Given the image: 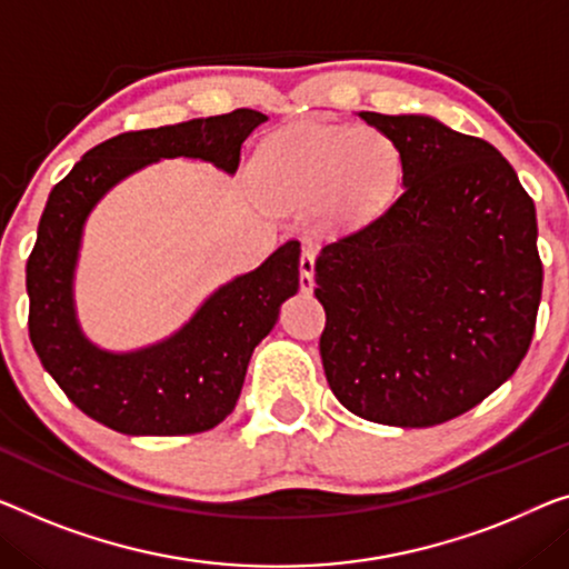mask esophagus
<instances>
[{"label": "esophagus", "mask_w": 569, "mask_h": 569, "mask_svg": "<svg viewBox=\"0 0 569 569\" xmlns=\"http://www.w3.org/2000/svg\"><path fill=\"white\" fill-rule=\"evenodd\" d=\"M313 262H317V250L309 244V248L301 250V260H299V270H301L299 286L303 293L313 291Z\"/></svg>", "instance_id": "obj_1"}]
</instances>
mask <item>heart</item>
<instances>
[{
    "instance_id": "1",
    "label": "heart",
    "mask_w": 569,
    "mask_h": 569,
    "mask_svg": "<svg viewBox=\"0 0 569 569\" xmlns=\"http://www.w3.org/2000/svg\"><path fill=\"white\" fill-rule=\"evenodd\" d=\"M401 150L376 127L296 122L256 152L258 186L273 207L307 209L355 227L380 214L401 183Z\"/></svg>"
}]
</instances>
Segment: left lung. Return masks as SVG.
<instances>
[{
    "mask_svg": "<svg viewBox=\"0 0 569 569\" xmlns=\"http://www.w3.org/2000/svg\"><path fill=\"white\" fill-rule=\"evenodd\" d=\"M401 150L403 191L321 248L319 355L337 401L435 427L506 383L541 301L537 209L490 142L421 114L360 112Z\"/></svg>",
    "mask_w": 569,
    "mask_h": 569,
    "instance_id": "obj_1",
    "label": "left lung"
}]
</instances>
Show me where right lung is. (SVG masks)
Returning <instances> with one entry per match:
<instances>
[{
	"instance_id": "right-lung-1",
	"label": "right lung",
	"mask_w": 569,
	"mask_h": 569,
	"mask_svg": "<svg viewBox=\"0 0 569 569\" xmlns=\"http://www.w3.org/2000/svg\"><path fill=\"white\" fill-rule=\"evenodd\" d=\"M268 117L256 109L134 130L91 148L50 191L28 258L30 342L61 391L104 427L132 437L197 435L230 417L250 355L299 291V240H288L252 273L209 296L181 332L138 352L112 355L81 335L73 268L94 203L124 176L160 158H201L234 173L248 134Z\"/></svg>"
}]
</instances>
